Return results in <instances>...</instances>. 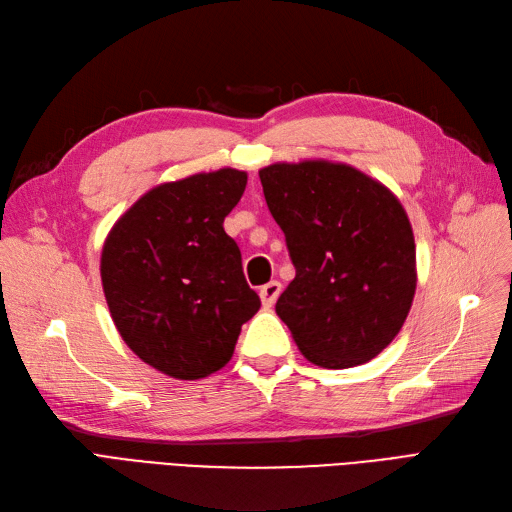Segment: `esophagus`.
I'll use <instances>...</instances> for the list:
<instances>
[{
  "label": "esophagus",
  "mask_w": 512,
  "mask_h": 512,
  "mask_svg": "<svg viewBox=\"0 0 512 512\" xmlns=\"http://www.w3.org/2000/svg\"><path fill=\"white\" fill-rule=\"evenodd\" d=\"M280 292H282V284L280 282H269V284L262 286L260 292H258L262 305L271 307L277 301V297H280Z\"/></svg>",
  "instance_id": "obj_1"
}]
</instances>
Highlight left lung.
Segmentation results:
<instances>
[{
	"instance_id": "8db88e82",
	"label": "left lung",
	"mask_w": 512,
	"mask_h": 512,
	"mask_svg": "<svg viewBox=\"0 0 512 512\" xmlns=\"http://www.w3.org/2000/svg\"><path fill=\"white\" fill-rule=\"evenodd\" d=\"M258 175L297 269L277 316L314 365L371 361L404 327L414 299L406 209L378 179L342 162H275Z\"/></svg>"
}]
</instances>
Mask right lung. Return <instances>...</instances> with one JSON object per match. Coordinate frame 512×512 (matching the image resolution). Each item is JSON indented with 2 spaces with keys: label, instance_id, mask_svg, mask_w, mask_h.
Here are the masks:
<instances>
[{
  "label": "right lung",
  "instance_id": "add662e5",
  "mask_svg": "<svg viewBox=\"0 0 512 512\" xmlns=\"http://www.w3.org/2000/svg\"><path fill=\"white\" fill-rule=\"evenodd\" d=\"M245 183L237 168L160 183L104 241L100 275L115 327L138 359L170 378L222 369L260 309L224 230Z\"/></svg>",
  "mask_w": 512,
  "mask_h": 512
}]
</instances>
